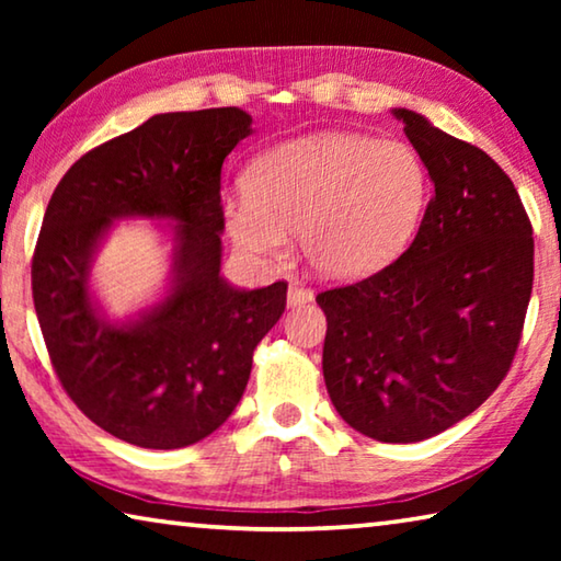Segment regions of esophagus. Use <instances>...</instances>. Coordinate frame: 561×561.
I'll use <instances>...</instances> for the list:
<instances>
[{
	"instance_id": "esophagus-1",
	"label": "esophagus",
	"mask_w": 561,
	"mask_h": 561,
	"mask_svg": "<svg viewBox=\"0 0 561 561\" xmlns=\"http://www.w3.org/2000/svg\"><path fill=\"white\" fill-rule=\"evenodd\" d=\"M287 299H289V307H301V304H309L311 299H314V291L301 287V284H291Z\"/></svg>"
}]
</instances>
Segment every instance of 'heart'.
<instances>
[{"mask_svg": "<svg viewBox=\"0 0 561 561\" xmlns=\"http://www.w3.org/2000/svg\"><path fill=\"white\" fill-rule=\"evenodd\" d=\"M428 205V168L403 140L317 133L254 160L247 190L225 197L237 247L282 260L289 234L319 274L356 279L381 270L417 232Z\"/></svg>", "mask_w": 561, "mask_h": 561, "instance_id": "heart-1", "label": "heart"}]
</instances>
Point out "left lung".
<instances>
[{
	"label": "left lung",
	"instance_id": "obj_1",
	"mask_svg": "<svg viewBox=\"0 0 561 561\" xmlns=\"http://www.w3.org/2000/svg\"><path fill=\"white\" fill-rule=\"evenodd\" d=\"M435 185L415 240L371 277L317 294L324 381L351 428L433 438L507 376L535 279V240L512 180L485 150L396 108Z\"/></svg>",
	"mask_w": 561,
	"mask_h": 561
}]
</instances>
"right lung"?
Returning <instances> with one entry per match:
<instances>
[{
    "instance_id": "1",
    "label": "right lung",
    "mask_w": 561,
    "mask_h": 561,
    "mask_svg": "<svg viewBox=\"0 0 561 561\" xmlns=\"http://www.w3.org/2000/svg\"><path fill=\"white\" fill-rule=\"evenodd\" d=\"M250 133L234 106L160 113L76 160L46 207L32 260L44 344L64 391L118 440L173 450L220 428L287 307V282L242 291L220 277L222 163ZM116 216L176 220L174 287L128 325L99 318L88 291Z\"/></svg>"
}]
</instances>
